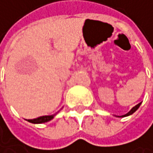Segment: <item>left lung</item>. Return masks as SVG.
I'll return each mask as SVG.
<instances>
[{
    "label": "left lung",
    "mask_w": 153,
    "mask_h": 153,
    "mask_svg": "<svg viewBox=\"0 0 153 153\" xmlns=\"http://www.w3.org/2000/svg\"><path fill=\"white\" fill-rule=\"evenodd\" d=\"M141 105V103H139L138 105H137L136 106H134L128 113H126V114H124V115H122V116H117V117H121V118H123V117H127V116H129V115H131V114H133L137 110L138 108H139V106Z\"/></svg>",
    "instance_id": "8db88e82"
}]
</instances>
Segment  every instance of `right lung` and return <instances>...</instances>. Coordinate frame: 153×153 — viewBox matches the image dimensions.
Masks as SVG:
<instances>
[{"mask_svg":"<svg viewBox=\"0 0 153 153\" xmlns=\"http://www.w3.org/2000/svg\"><path fill=\"white\" fill-rule=\"evenodd\" d=\"M58 112V111H57ZM57 112H56L55 114H52V115H45V116H41L39 118H36V119H33V120H26L27 121L31 122V123H33V124H42V123H45L48 122L49 120H51L52 119H54V117L57 114Z\"/></svg>","mask_w":153,"mask_h":153,"instance_id":"1","label":"right lung"}]
</instances>
